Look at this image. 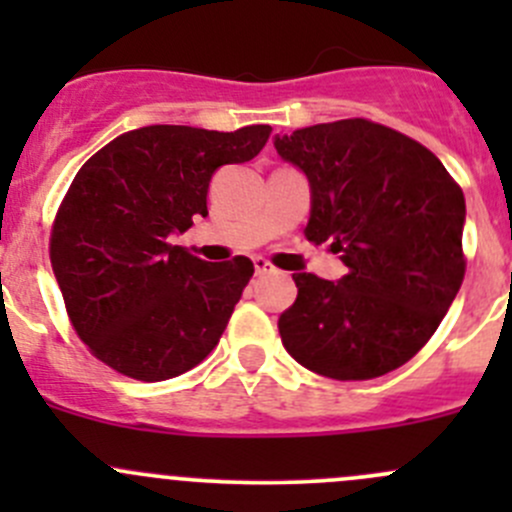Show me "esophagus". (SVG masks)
<instances>
[{
  "label": "esophagus",
  "instance_id": "34e87169",
  "mask_svg": "<svg viewBox=\"0 0 512 512\" xmlns=\"http://www.w3.org/2000/svg\"><path fill=\"white\" fill-rule=\"evenodd\" d=\"M255 272L257 275H272V272L277 270L270 260H265V257H255Z\"/></svg>",
  "mask_w": 512,
  "mask_h": 512
}]
</instances>
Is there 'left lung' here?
Returning <instances> with one entry per match:
<instances>
[{"mask_svg": "<svg viewBox=\"0 0 512 512\" xmlns=\"http://www.w3.org/2000/svg\"><path fill=\"white\" fill-rule=\"evenodd\" d=\"M304 170L312 213L304 237L349 267L339 282L294 272L282 344L309 371L366 381L404 366L433 337L466 275V200L426 146L366 118L277 136Z\"/></svg>", "mask_w": 512, "mask_h": 512, "instance_id": "8db88e82", "label": "left lung"}]
</instances>
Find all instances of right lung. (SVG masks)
<instances>
[{
  "label": "right lung",
  "instance_id": "obj_1",
  "mask_svg": "<svg viewBox=\"0 0 512 512\" xmlns=\"http://www.w3.org/2000/svg\"><path fill=\"white\" fill-rule=\"evenodd\" d=\"M270 133L146 126L81 165L56 210L49 257L71 327L98 361L165 381L218 347L255 265L242 255L205 262L168 235L205 218L215 170L255 158Z\"/></svg>",
  "mask_w": 512,
  "mask_h": 512
}]
</instances>
